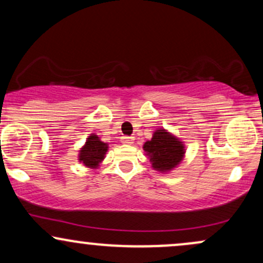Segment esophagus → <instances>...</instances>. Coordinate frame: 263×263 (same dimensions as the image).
I'll return each mask as SVG.
<instances>
[{
	"mask_svg": "<svg viewBox=\"0 0 263 263\" xmlns=\"http://www.w3.org/2000/svg\"><path fill=\"white\" fill-rule=\"evenodd\" d=\"M121 142L126 144H131L132 142H134V137H131V136H122Z\"/></svg>",
	"mask_w": 263,
	"mask_h": 263,
	"instance_id": "obj_1",
	"label": "esophagus"
}]
</instances>
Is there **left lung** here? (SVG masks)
<instances>
[{
	"label": "left lung",
	"mask_w": 263,
	"mask_h": 263,
	"mask_svg": "<svg viewBox=\"0 0 263 263\" xmlns=\"http://www.w3.org/2000/svg\"><path fill=\"white\" fill-rule=\"evenodd\" d=\"M143 148L149 156L153 168L161 172L173 170L184 155L182 142L164 129H157L152 140L147 141Z\"/></svg>",
	"instance_id": "obj_1"
}]
</instances>
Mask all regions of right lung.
I'll return each mask as SVG.
<instances>
[{"label": "right lung", "instance_id": "right-lung-1", "mask_svg": "<svg viewBox=\"0 0 263 263\" xmlns=\"http://www.w3.org/2000/svg\"><path fill=\"white\" fill-rule=\"evenodd\" d=\"M107 151V144L100 141L96 135H91L87 138L85 146L80 151L79 159L87 167H98V164L104 159Z\"/></svg>", "mask_w": 263, "mask_h": 263}]
</instances>
